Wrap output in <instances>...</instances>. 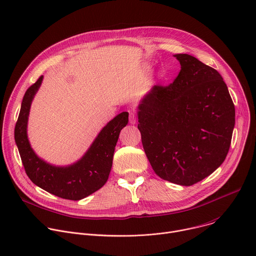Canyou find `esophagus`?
Masks as SVG:
<instances>
[{
	"label": "esophagus",
	"instance_id": "obj_1",
	"mask_svg": "<svg viewBox=\"0 0 256 256\" xmlns=\"http://www.w3.org/2000/svg\"><path fill=\"white\" fill-rule=\"evenodd\" d=\"M129 122L132 125L136 124V116H135L134 112H130V114H129Z\"/></svg>",
	"mask_w": 256,
	"mask_h": 256
}]
</instances>
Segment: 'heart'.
<instances>
[{
    "label": "heart",
    "instance_id": "1",
    "mask_svg": "<svg viewBox=\"0 0 256 256\" xmlns=\"http://www.w3.org/2000/svg\"><path fill=\"white\" fill-rule=\"evenodd\" d=\"M158 76H159L160 80H163V78H165V74H164L163 72H159V74H158Z\"/></svg>",
    "mask_w": 256,
    "mask_h": 256
}]
</instances>
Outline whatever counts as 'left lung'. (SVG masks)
<instances>
[{"mask_svg": "<svg viewBox=\"0 0 256 256\" xmlns=\"http://www.w3.org/2000/svg\"><path fill=\"white\" fill-rule=\"evenodd\" d=\"M180 72L154 86L137 116L148 159L164 180L192 186L218 169L228 152L234 106L220 74L188 54H175Z\"/></svg>", "mask_w": 256, "mask_h": 256, "instance_id": "8db88e82", "label": "left lung"}]
</instances>
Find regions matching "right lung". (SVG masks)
<instances>
[{"label":"right lung","mask_w":256,"mask_h":256,"mask_svg":"<svg viewBox=\"0 0 256 256\" xmlns=\"http://www.w3.org/2000/svg\"><path fill=\"white\" fill-rule=\"evenodd\" d=\"M43 76L26 92L14 130L19 154L30 180L38 188L60 196L78 201L104 186L112 165L114 148L121 130L128 124L127 112L110 120L80 160L68 166L47 163L32 148L28 137V122L32 102L40 88Z\"/></svg>","instance_id":"add662e5"}]
</instances>
